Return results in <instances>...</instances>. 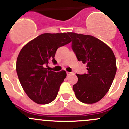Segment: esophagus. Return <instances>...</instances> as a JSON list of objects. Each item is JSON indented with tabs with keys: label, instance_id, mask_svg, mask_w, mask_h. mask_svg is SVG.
Masks as SVG:
<instances>
[{
	"label": "esophagus",
	"instance_id": "34e87169",
	"mask_svg": "<svg viewBox=\"0 0 129 129\" xmlns=\"http://www.w3.org/2000/svg\"><path fill=\"white\" fill-rule=\"evenodd\" d=\"M73 74L72 72H67V75H71V74Z\"/></svg>",
	"mask_w": 129,
	"mask_h": 129
}]
</instances>
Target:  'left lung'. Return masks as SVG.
<instances>
[{
  "mask_svg": "<svg viewBox=\"0 0 129 129\" xmlns=\"http://www.w3.org/2000/svg\"><path fill=\"white\" fill-rule=\"evenodd\" d=\"M72 48L78 60L87 64V74H76L78 81L73 85L77 99L85 104L102 99L109 90L117 71L116 59L104 42L90 35L68 32Z\"/></svg>",
  "mask_w": 129,
  "mask_h": 129,
  "instance_id": "obj_1",
  "label": "left lung"
}]
</instances>
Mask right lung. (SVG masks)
<instances>
[{"label":"right lung","instance_id":"right-lung-1","mask_svg":"<svg viewBox=\"0 0 129 129\" xmlns=\"http://www.w3.org/2000/svg\"><path fill=\"white\" fill-rule=\"evenodd\" d=\"M72 41L67 33H45L30 40L20 50L16 63L18 77L30 99L39 104H47L56 98L66 72L49 71L47 66L57 50Z\"/></svg>","mask_w":129,"mask_h":129}]
</instances>
